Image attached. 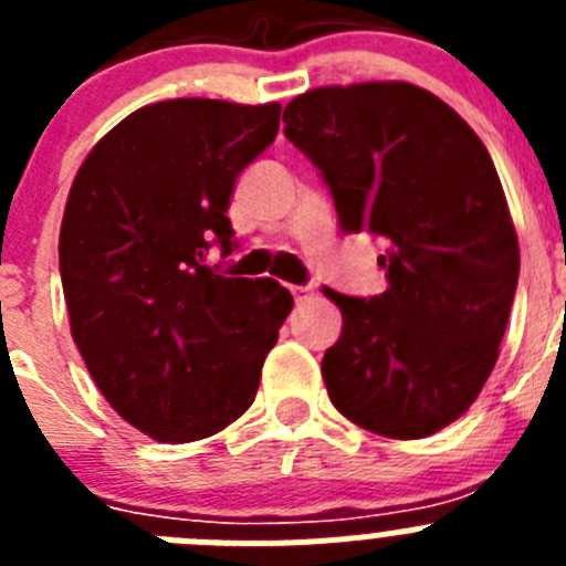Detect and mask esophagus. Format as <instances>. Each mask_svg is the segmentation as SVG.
Wrapping results in <instances>:
<instances>
[{"label": "esophagus", "instance_id": "1", "mask_svg": "<svg viewBox=\"0 0 566 566\" xmlns=\"http://www.w3.org/2000/svg\"><path fill=\"white\" fill-rule=\"evenodd\" d=\"M292 294H294V300H297V303H306V300H312L314 289L312 286H292Z\"/></svg>", "mask_w": 566, "mask_h": 566}]
</instances>
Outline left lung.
Masks as SVG:
<instances>
[{
	"instance_id": "1",
	"label": "left lung",
	"mask_w": 566,
	"mask_h": 566,
	"mask_svg": "<svg viewBox=\"0 0 566 566\" xmlns=\"http://www.w3.org/2000/svg\"><path fill=\"white\" fill-rule=\"evenodd\" d=\"M283 122L326 178L339 229L385 240L382 294L326 289L343 312L323 357L328 397L365 431L431 437L488 382L516 294L518 238L490 153L408 82L308 90Z\"/></svg>"
}]
</instances>
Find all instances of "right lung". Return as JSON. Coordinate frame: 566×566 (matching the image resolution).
<instances>
[{
  "mask_svg": "<svg viewBox=\"0 0 566 566\" xmlns=\"http://www.w3.org/2000/svg\"><path fill=\"white\" fill-rule=\"evenodd\" d=\"M277 127L280 104H147L90 149L70 187V334L115 413L158 442L207 439L247 411L294 306L277 280L207 266L212 243L232 254L234 181Z\"/></svg>",
  "mask_w": 566,
  "mask_h": 566,
  "instance_id": "1",
  "label": "right lung"
}]
</instances>
